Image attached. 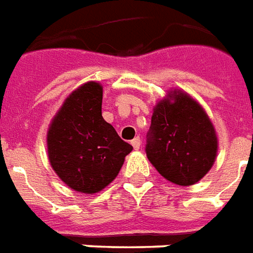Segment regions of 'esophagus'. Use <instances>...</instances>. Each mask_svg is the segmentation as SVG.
Masks as SVG:
<instances>
[{"label": "esophagus", "mask_w": 253, "mask_h": 253, "mask_svg": "<svg viewBox=\"0 0 253 253\" xmlns=\"http://www.w3.org/2000/svg\"><path fill=\"white\" fill-rule=\"evenodd\" d=\"M130 144L133 146V148H135V150H139V148H140V146H141L140 137H135L133 140L130 141Z\"/></svg>", "instance_id": "esophagus-1"}]
</instances>
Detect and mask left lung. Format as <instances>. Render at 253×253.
Listing matches in <instances>:
<instances>
[{"mask_svg":"<svg viewBox=\"0 0 253 253\" xmlns=\"http://www.w3.org/2000/svg\"><path fill=\"white\" fill-rule=\"evenodd\" d=\"M154 109L146 154L159 174L177 185L203 178L215 161L214 126L199 103L174 91Z\"/></svg>","mask_w":253,"mask_h":253,"instance_id":"obj_1","label":"left lung"}]
</instances>
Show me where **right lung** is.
<instances>
[{"mask_svg":"<svg viewBox=\"0 0 253 253\" xmlns=\"http://www.w3.org/2000/svg\"><path fill=\"white\" fill-rule=\"evenodd\" d=\"M132 146L102 117V85L89 82L66 98L47 132L51 168L68 187L96 193L121 169Z\"/></svg>","mask_w":253,"mask_h":253,"instance_id":"obj_1","label":"right lung"}]
</instances>
